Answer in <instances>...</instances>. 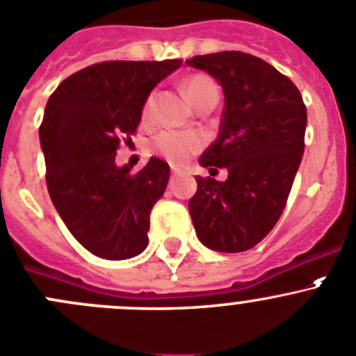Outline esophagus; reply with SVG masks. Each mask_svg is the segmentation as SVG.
Here are the masks:
<instances>
[{
    "mask_svg": "<svg viewBox=\"0 0 356 356\" xmlns=\"http://www.w3.org/2000/svg\"><path fill=\"white\" fill-rule=\"evenodd\" d=\"M172 174H174V175H186V170H182V168H179V167H172Z\"/></svg>",
    "mask_w": 356,
    "mask_h": 356,
    "instance_id": "esophagus-1",
    "label": "esophagus"
}]
</instances>
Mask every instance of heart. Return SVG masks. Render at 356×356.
<instances>
[{
    "label": "heart",
    "mask_w": 356,
    "mask_h": 356,
    "mask_svg": "<svg viewBox=\"0 0 356 356\" xmlns=\"http://www.w3.org/2000/svg\"><path fill=\"white\" fill-rule=\"evenodd\" d=\"M184 90L188 94L189 101L195 99L196 95L202 94L205 90H217L212 79L207 76H191L188 81L184 83ZM154 97L149 95L144 104V116H149L153 111ZM153 146L158 153L163 158H167L172 163H184L193 153L203 146L202 136L195 132H182V130H163L158 134L153 140Z\"/></svg>",
    "instance_id": "1"
}]
</instances>
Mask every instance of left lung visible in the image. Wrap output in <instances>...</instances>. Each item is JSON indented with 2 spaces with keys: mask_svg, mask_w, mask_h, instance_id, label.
<instances>
[{
  "mask_svg": "<svg viewBox=\"0 0 356 356\" xmlns=\"http://www.w3.org/2000/svg\"><path fill=\"white\" fill-rule=\"evenodd\" d=\"M186 64L212 76L224 94L219 136L200 165L227 168V179L195 177L196 236L217 252L248 250L285 209L305 153L306 106L298 86L255 55L219 51Z\"/></svg>",
  "mask_w": 356,
  "mask_h": 356,
  "instance_id": "1",
  "label": "left lung"
}]
</instances>
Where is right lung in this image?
I'll return each instance as SVG.
<instances>
[{
	"mask_svg": "<svg viewBox=\"0 0 356 356\" xmlns=\"http://www.w3.org/2000/svg\"><path fill=\"white\" fill-rule=\"evenodd\" d=\"M182 60H111L65 78L50 95L40 127L47 188L72 236L108 261L147 247L149 213L167 189L170 167L151 158L130 174L116 165L120 137L132 136L154 86Z\"/></svg>",
	"mask_w": 356,
	"mask_h": 356,
	"instance_id": "right-lung-1",
	"label": "right lung"
}]
</instances>
